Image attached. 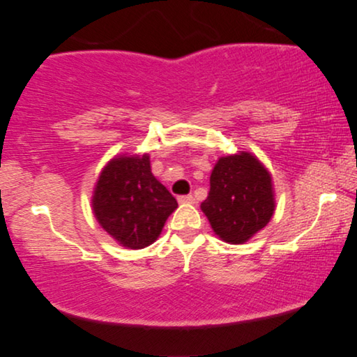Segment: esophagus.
Returning <instances> with one entry per match:
<instances>
[{
  "label": "esophagus",
  "mask_w": 357,
  "mask_h": 357,
  "mask_svg": "<svg viewBox=\"0 0 357 357\" xmlns=\"http://www.w3.org/2000/svg\"><path fill=\"white\" fill-rule=\"evenodd\" d=\"M180 204H192L195 202V197H192L191 195H186V196H178L177 197Z\"/></svg>",
  "instance_id": "obj_1"
}]
</instances>
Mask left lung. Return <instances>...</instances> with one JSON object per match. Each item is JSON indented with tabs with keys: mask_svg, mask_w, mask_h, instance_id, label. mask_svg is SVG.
Masks as SVG:
<instances>
[{
	"mask_svg": "<svg viewBox=\"0 0 357 357\" xmlns=\"http://www.w3.org/2000/svg\"><path fill=\"white\" fill-rule=\"evenodd\" d=\"M201 208L221 241L247 242L271 221L275 210L271 174L247 151L220 158Z\"/></svg>",
	"mask_w": 357,
	"mask_h": 357,
	"instance_id": "left-lung-1",
	"label": "left lung"
}]
</instances>
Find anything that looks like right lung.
Masks as SVG:
<instances>
[{
  "instance_id": "1",
  "label": "right lung",
  "mask_w": 357,
  "mask_h": 357,
  "mask_svg": "<svg viewBox=\"0 0 357 357\" xmlns=\"http://www.w3.org/2000/svg\"><path fill=\"white\" fill-rule=\"evenodd\" d=\"M102 229L126 248L153 243L177 201L151 174L150 158L121 155L99 175L91 199Z\"/></svg>"
}]
</instances>
